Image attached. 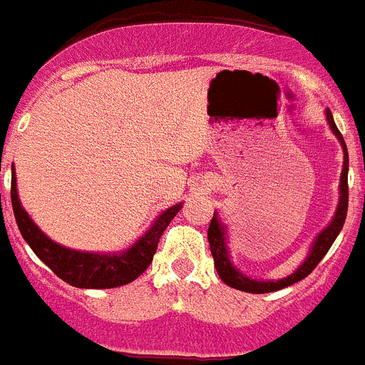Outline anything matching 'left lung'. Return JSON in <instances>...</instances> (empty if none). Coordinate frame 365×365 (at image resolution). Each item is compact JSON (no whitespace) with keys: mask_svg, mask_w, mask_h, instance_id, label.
<instances>
[{"mask_svg":"<svg viewBox=\"0 0 365 365\" xmlns=\"http://www.w3.org/2000/svg\"><path fill=\"white\" fill-rule=\"evenodd\" d=\"M326 118L330 122V128L334 130V133L337 135V139L343 145V153H345V164H343V173H341V197H339V207H337V212H335V218L331 220V224L324 232L320 233L317 241H314L313 249H311V255L307 256V260L303 262V265H299L298 271L292 273L287 279H281V281H255V279H249V277L241 275L232 264H230L228 250H226V233H224V226L218 222L217 215H212V220L209 224V232H207V237H209V245H211V255L215 258V267L218 271V277L222 279L228 287L237 288V290H243V292L250 294H265V292H275V290H281V288H287L294 282L302 281L311 273V271L320 264V260L324 258L326 252L330 250V247L334 245L335 237L339 235L343 224H345L346 218V209H349V153H346V145L343 141V135L337 130L334 122V116H331L330 110H326Z\"/></svg>","mask_w":365,"mask_h":365,"instance_id":"obj_1","label":"left lung"}]
</instances>
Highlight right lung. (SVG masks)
I'll list each match as a JSON object with an SVG mask.
<instances>
[{
  "instance_id": "right-lung-1",
  "label": "right lung",
  "mask_w": 365,
  "mask_h": 365,
  "mask_svg": "<svg viewBox=\"0 0 365 365\" xmlns=\"http://www.w3.org/2000/svg\"><path fill=\"white\" fill-rule=\"evenodd\" d=\"M11 203L14 218L26 243L67 284L77 288H116L135 281L147 269L158 249L160 237L173 217L180 211L179 205L169 207L158 217L154 226L143 235L132 249L122 255H90L66 249L46 237L22 209L16 194V179L11 180Z\"/></svg>"
}]
</instances>
